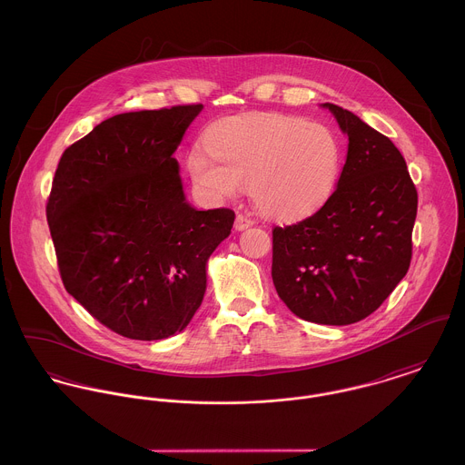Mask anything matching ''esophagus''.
I'll return each instance as SVG.
<instances>
[{
	"label": "esophagus",
	"mask_w": 465,
	"mask_h": 465,
	"mask_svg": "<svg viewBox=\"0 0 465 465\" xmlns=\"http://www.w3.org/2000/svg\"><path fill=\"white\" fill-rule=\"evenodd\" d=\"M255 221L253 219H250V217H246V215H236V221H234V227H236V231H243L246 227H250V225H253Z\"/></svg>",
	"instance_id": "1"
}]
</instances>
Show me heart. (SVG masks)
<instances>
[{"label": "heart", "instance_id": "b5f03b06", "mask_svg": "<svg viewBox=\"0 0 465 465\" xmlns=\"http://www.w3.org/2000/svg\"><path fill=\"white\" fill-rule=\"evenodd\" d=\"M204 147L187 159L197 189L222 201L248 183L255 206L276 219L313 213L341 172V147L327 125L280 114L221 119L208 127Z\"/></svg>", "mask_w": 465, "mask_h": 465}]
</instances>
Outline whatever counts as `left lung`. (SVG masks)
Instances as JSON below:
<instances>
[{
  "label": "left lung",
  "mask_w": 465,
  "mask_h": 465,
  "mask_svg": "<svg viewBox=\"0 0 465 465\" xmlns=\"http://www.w3.org/2000/svg\"><path fill=\"white\" fill-rule=\"evenodd\" d=\"M323 106L348 134L346 163L317 213L272 229L271 276L293 315L348 325L376 312L406 276L418 194L391 138L338 104Z\"/></svg>",
  "instance_id": "8db88e82"
}]
</instances>
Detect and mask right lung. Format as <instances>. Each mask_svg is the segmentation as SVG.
<instances>
[{"mask_svg":"<svg viewBox=\"0 0 465 465\" xmlns=\"http://www.w3.org/2000/svg\"><path fill=\"white\" fill-rule=\"evenodd\" d=\"M203 104L114 115L61 155L47 222L64 289L110 331L155 341L182 332L206 262L234 212H199L173 152Z\"/></svg>","mask_w":465,"mask_h":465,"instance_id":"right-lung-1","label":"right lung"}]
</instances>
